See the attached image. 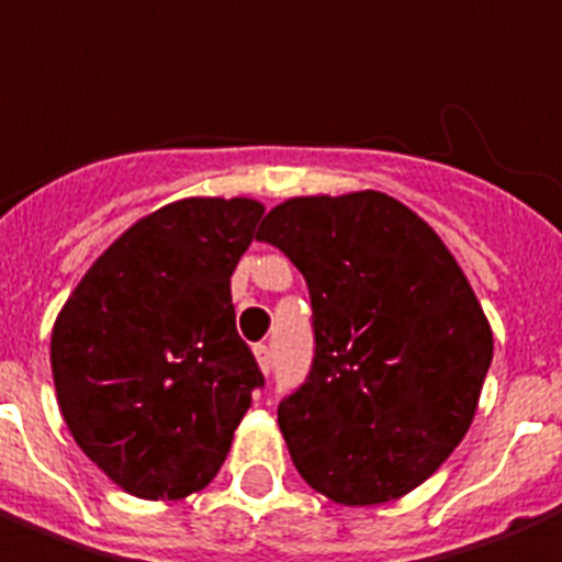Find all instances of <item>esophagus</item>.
<instances>
[{
  "label": "esophagus",
  "mask_w": 562,
  "mask_h": 562,
  "mask_svg": "<svg viewBox=\"0 0 562 562\" xmlns=\"http://www.w3.org/2000/svg\"><path fill=\"white\" fill-rule=\"evenodd\" d=\"M256 360H259L261 372H270V369H273V348H270V342L256 345Z\"/></svg>",
  "instance_id": "obj_1"
}]
</instances>
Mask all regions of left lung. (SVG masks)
Listing matches in <instances>:
<instances>
[{
    "mask_svg": "<svg viewBox=\"0 0 562 562\" xmlns=\"http://www.w3.org/2000/svg\"><path fill=\"white\" fill-rule=\"evenodd\" d=\"M256 240L310 285L313 366L282 398V438L315 492L396 501L447 461L476 414L492 327L423 220L378 190L289 199Z\"/></svg>",
    "mask_w": 562,
    "mask_h": 562,
    "instance_id": "1",
    "label": "left lung"
}]
</instances>
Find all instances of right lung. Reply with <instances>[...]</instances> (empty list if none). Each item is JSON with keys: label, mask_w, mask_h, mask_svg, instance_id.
Segmentation results:
<instances>
[{"label": "right lung", "mask_w": 562, "mask_h": 562, "mask_svg": "<svg viewBox=\"0 0 562 562\" xmlns=\"http://www.w3.org/2000/svg\"><path fill=\"white\" fill-rule=\"evenodd\" d=\"M261 214L252 199L154 211L91 265L56 318L61 417L124 492L178 501L205 488L265 386L232 303Z\"/></svg>", "instance_id": "obj_1"}]
</instances>
